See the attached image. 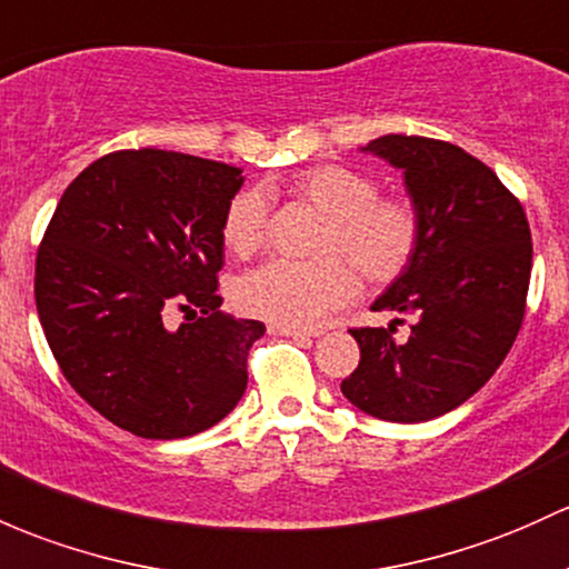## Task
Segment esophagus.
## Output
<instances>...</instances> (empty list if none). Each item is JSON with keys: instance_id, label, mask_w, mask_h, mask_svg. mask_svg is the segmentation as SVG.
Wrapping results in <instances>:
<instances>
[{"instance_id": "esophagus-1", "label": "esophagus", "mask_w": 569, "mask_h": 569, "mask_svg": "<svg viewBox=\"0 0 569 569\" xmlns=\"http://www.w3.org/2000/svg\"><path fill=\"white\" fill-rule=\"evenodd\" d=\"M268 331L277 336H290V339H298V341H309L315 339V336H320V331H303V328H284V326H268Z\"/></svg>"}]
</instances>
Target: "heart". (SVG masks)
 Here are the masks:
<instances>
[{"mask_svg":"<svg viewBox=\"0 0 569 569\" xmlns=\"http://www.w3.org/2000/svg\"><path fill=\"white\" fill-rule=\"evenodd\" d=\"M292 194L326 213L311 262L268 260L243 273L236 303L243 315L284 328H311L358 296V268L369 282H390L412 260L420 213L407 198H380L377 181L345 164H317L290 184ZM222 236L238 258L260 252L268 238L262 189H243L224 211ZM347 259L351 261L346 262Z\"/></svg>","mask_w":569,"mask_h":569,"instance_id":"1","label":"heart"}]
</instances>
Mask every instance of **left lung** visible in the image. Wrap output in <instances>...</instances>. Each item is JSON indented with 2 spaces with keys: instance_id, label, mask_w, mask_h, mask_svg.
I'll return each mask as SVG.
<instances>
[{
  "instance_id": "obj_1",
  "label": "left lung",
  "mask_w": 569,
  "mask_h": 569,
  "mask_svg": "<svg viewBox=\"0 0 569 569\" xmlns=\"http://www.w3.org/2000/svg\"><path fill=\"white\" fill-rule=\"evenodd\" d=\"M405 173L420 241L375 311L412 315L396 328H352L360 363L341 393L390 423L439 418L475 396L521 331L531 273L523 206L488 164L453 143L382 136L363 146Z\"/></svg>"
}]
</instances>
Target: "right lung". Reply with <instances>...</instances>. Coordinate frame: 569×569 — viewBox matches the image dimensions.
<instances>
[{
	"label": "right lung",
	"instance_id": "1",
	"mask_svg": "<svg viewBox=\"0 0 569 569\" xmlns=\"http://www.w3.org/2000/svg\"><path fill=\"white\" fill-rule=\"evenodd\" d=\"M241 168L162 149L91 162L64 189L34 266V301L67 382L119 429L184 439L247 390L258 320L219 311L224 211ZM173 308L196 317L176 332Z\"/></svg>",
	"mask_w": 569,
	"mask_h": 569
}]
</instances>
